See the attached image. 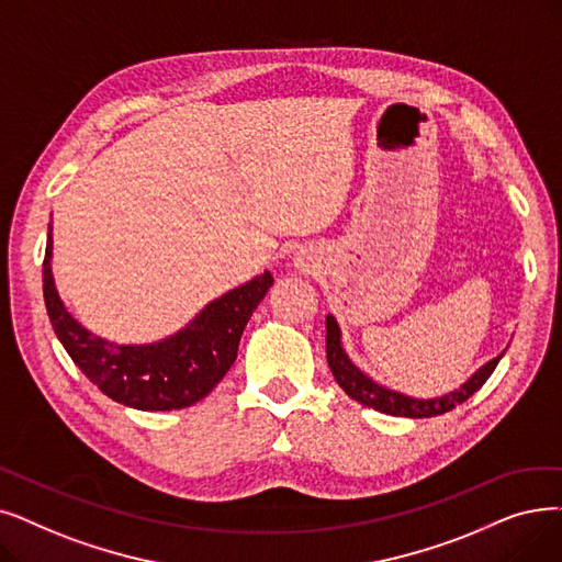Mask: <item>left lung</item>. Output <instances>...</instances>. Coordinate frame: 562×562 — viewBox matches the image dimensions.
<instances>
[{"label":"left lung","mask_w":562,"mask_h":562,"mask_svg":"<svg viewBox=\"0 0 562 562\" xmlns=\"http://www.w3.org/2000/svg\"><path fill=\"white\" fill-rule=\"evenodd\" d=\"M503 353L486 364H482V368L467 383L452 390V393H448L443 397H434V400H416V397L397 393V390L379 385L368 374L360 372L351 362V358L347 356V351L341 349V333H339L335 316H330V314L326 316V358H328L335 381L351 400L360 402L362 406H370L374 411L387 413V416H400V418L443 416V413L452 411L454 406L463 404L471 395L477 393V390L484 385V381L490 379L492 372L496 370V364L503 358Z\"/></svg>","instance_id":"obj_1"}]
</instances>
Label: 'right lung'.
Listing matches in <instances>:
<instances>
[{
  "label": "right lung",
  "instance_id": "add662e5",
  "mask_svg": "<svg viewBox=\"0 0 562 562\" xmlns=\"http://www.w3.org/2000/svg\"><path fill=\"white\" fill-rule=\"evenodd\" d=\"M53 227L43 259V299L55 335L82 374L110 400L139 411H175L198 404L223 381L238 341L273 276L263 271L209 303L179 333L154 345H114L82 328L64 307L53 278Z\"/></svg>",
  "mask_w": 562,
  "mask_h": 562
}]
</instances>
